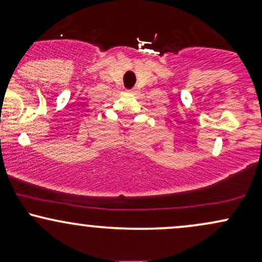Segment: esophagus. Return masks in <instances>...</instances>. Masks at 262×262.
I'll list each match as a JSON object with an SVG mask.
<instances>
[{
  "label": "esophagus",
  "instance_id": "esophagus-1",
  "mask_svg": "<svg viewBox=\"0 0 262 262\" xmlns=\"http://www.w3.org/2000/svg\"><path fill=\"white\" fill-rule=\"evenodd\" d=\"M137 92H138V90H135V89L129 90V93H137Z\"/></svg>",
  "mask_w": 262,
  "mask_h": 262
}]
</instances>
